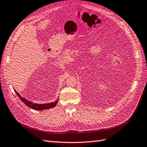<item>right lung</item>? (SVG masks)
I'll return each instance as SVG.
<instances>
[{
  "label": "right lung",
  "mask_w": 147,
  "mask_h": 147,
  "mask_svg": "<svg viewBox=\"0 0 147 147\" xmlns=\"http://www.w3.org/2000/svg\"><path fill=\"white\" fill-rule=\"evenodd\" d=\"M16 92V94L18 95V97L20 98V100L26 105V106H28V107L31 108L33 110H47V109H49V108H52L55 107L56 106V105L57 104L58 102L57 100L55 101V102H51L49 103H46V104H37V103H34L30 101H28V100L24 98L23 97H22L17 92L16 90H15Z\"/></svg>",
  "instance_id": "obj_1"
}]
</instances>
